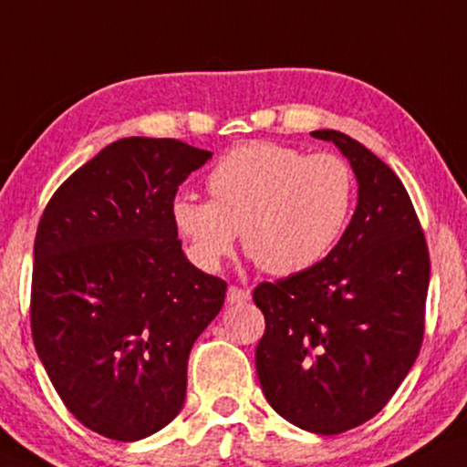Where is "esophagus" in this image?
<instances>
[{
  "label": "esophagus",
  "instance_id": "34e87169",
  "mask_svg": "<svg viewBox=\"0 0 467 467\" xmlns=\"http://www.w3.org/2000/svg\"><path fill=\"white\" fill-rule=\"evenodd\" d=\"M249 298H251L249 290H244V287H238V285H229V290H227V303L229 305L246 303Z\"/></svg>",
  "mask_w": 467,
  "mask_h": 467
}]
</instances>
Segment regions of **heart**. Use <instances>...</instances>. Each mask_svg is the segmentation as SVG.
<instances>
[{
	"instance_id": "obj_1",
	"label": "heart",
	"mask_w": 467,
	"mask_h": 467,
	"mask_svg": "<svg viewBox=\"0 0 467 467\" xmlns=\"http://www.w3.org/2000/svg\"><path fill=\"white\" fill-rule=\"evenodd\" d=\"M207 192L210 201L180 194L171 207L199 266H221L240 232L262 270L295 275L325 260L347 232L357 177L342 155L251 142L218 160Z\"/></svg>"
}]
</instances>
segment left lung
<instances>
[{
    "label": "left lung",
    "mask_w": 467,
    "mask_h": 467,
    "mask_svg": "<svg viewBox=\"0 0 467 467\" xmlns=\"http://www.w3.org/2000/svg\"><path fill=\"white\" fill-rule=\"evenodd\" d=\"M312 136L350 160L359 201L325 260L253 290L266 320L255 370L281 418L337 435L377 416L411 370L424 339L431 260L396 172L342 131Z\"/></svg>",
    "instance_id": "left-lung-1"
}]
</instances>
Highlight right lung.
<instances>
[{
	"label": "right lung",
	"mask_w": 467,
	"mask_h": 467,
	"mask_svg": "<svg viewBox=\"0 0 467 467\" xmlns=\"http://www.w3.org/2000/svg\"><path fill=\"white\" fill-rule=\"evenodd\" d=\"M210 151L120 138L62 182L34 240L30 327L57 396L117 441L164 429L186 399L188 355L227 284L194 268L171 207Z\"/></svg>",
	"instance_id": "obj_1"
}]
</instances>
